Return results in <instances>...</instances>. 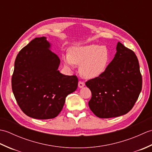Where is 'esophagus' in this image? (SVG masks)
<instances>
[{
  "instance_id": "obj_1",
  "label": "esophagus",
  "mask_w": 152,
  "mask_h": 152,
  "mask_svg": "<svg viewBox=\"0 0 152 152\" xmlns=\"http://www.w3.org/2000/svg\"><path fill=\"white\" fill-rule=\"evenodd\" d=\"M85 86V83L83 82H82V81H79V82H78V87L80 88H83V86Z\"/></svg>"
}]
</instances>
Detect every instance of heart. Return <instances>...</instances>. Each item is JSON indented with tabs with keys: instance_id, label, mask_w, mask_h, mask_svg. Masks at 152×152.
<instances>
[{
	"instance_id": "1",
	"label": "heart",
	"mask_w": 152,
	"mask_h": 152,
	"mask_svg": "<svg viewBox=\"0 0 152 152\" xmlns=\"http://www.w3.org/2000/svg\"><path fill=\"white\" fill-rule=\"evenodd\" d=\"M110 56L107 48L99 44H89L71 48L69 55L64 58V63L72 66H80V73L87 79L101 76L107 68Z\"/></svg>"
}]
</instances>
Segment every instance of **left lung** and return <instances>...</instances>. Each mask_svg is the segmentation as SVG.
Instances as JSON below:
<instances>
[{
    "label": "left lung",
    "mask_w": 152,
    "mask_h": 152,
    "mask_svg": "<svg viewBox=\"0 0 152 152\" xmlns=\"http://www.w3.org/2000/svg\"><path fill=\"white\" fill-rule=\"evenodd\" d=\"M116 50L114 58L104 72L86 82L92 94L89 106L100 118L127 114L133 108L142 90V78L136 55L120 42Z\"/></svg>",
    "instance_id": "left-lung-1"
}]
</instances>
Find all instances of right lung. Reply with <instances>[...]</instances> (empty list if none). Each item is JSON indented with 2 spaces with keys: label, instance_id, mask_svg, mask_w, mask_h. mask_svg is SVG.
Wrapping results in <instances>:
<instances>
[{
  "label": "right lung",
  "instance_id": "add662e5",
  "mask_svg": "<svg viewBox=\"0 0 152 152\" xmlns=\"http://www.w3.org/2000/svg\"><path fill=\"white\" fill-rule=\"evenodd\" d=\"M46 37L35 38L22 48L15 61L12 88L24 114L39 119H52L61 112L68 95L76 91V75L60 73V59L49 50Z\"/></svg>",
  "mask_w": 152,
  "mask_h": 152
}]
</instances>
